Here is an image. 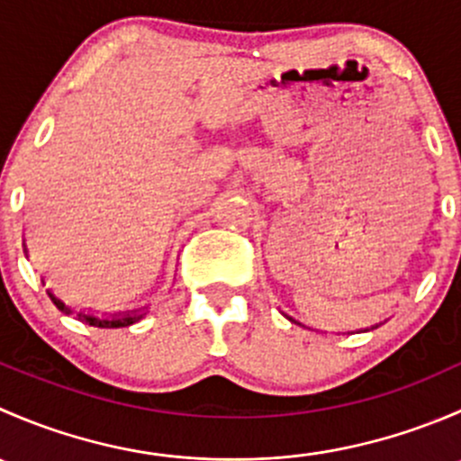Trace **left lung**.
I'll list each match as a JSON object with an SVG mask.
<instances>
[{"label":"left lung","instance_id":"1","mask_svg":"<svg viewBox=\"0 0 461 461\" xmlns=\"http://www.w3.org/2000/svg\"><path fill=\"white\" fill-rule=\"evenodd\" d=\"M285 317H287V314H285ZM287 319H290V317H287ZM290 321H294V319H290ZM294 323H299V321H294ZM301 325V323H299Z\"/></svg>","mask_w":461,"mask_h":461}]
</instances>
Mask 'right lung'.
<instances>
[{
    "label": "right lung",
    "instance_id": "right-lung-1",
    "mask_svg": "<svg viewBox=\"0 0 461 461\" xmlns=\"http://www.w3.org/2000/svg\"><path fill=\"white\" fill-rule=\"evenodd\" d=\"M49 296H50V301H53V303L58 305V310H62L64 314H71L73 312V310L68 308V305H64L62 299H58V296L53 294V292H49ZM142 317H144V314L133 312V314H115V317H111V319H100V317H95V314L77 312V319L85 321V323H88V325H93V328H127V325L136 323V321H140Z\"/></svg>",
    "mask_w": 461,
    "mask_h": 461
}]
</instances>
